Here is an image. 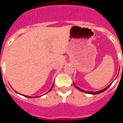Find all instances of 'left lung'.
Here are the masks:
<instances>
[{
    "label": "left lung",
    "mask_w": 123,
    "mask_h": 123,
    "mask_svg": "<svg viewBox=\"0 0 123 123\" xmlns=\"http://www.w3.org/2000/svg\"><path fill=\"white\" fill-rule=\"evenodd\" d=\"M111 84H110V85H109L107 87V88H104L103 90H102L99 91V92H86V91L83 90H82V89H80V88H78V87H77V86H76V85H75V84H74L75 87H76V88H77L78 90H80V91H82V92H83L88 93H90V94H99V93H101L103 92L104 91H105L106 90H107V88H108L109 87V86H111Z\"/></svg>",
    "instance_id": "1"
}]
</instances>
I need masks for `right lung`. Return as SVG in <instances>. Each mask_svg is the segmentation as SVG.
<instances>
[{
    "instance_id": "add662e5",
    "label": "right lung",
    "mask_w": 123,
    "mask_h": 123,
    "mask_svg": "<svg viewBox=\"0 0 123 123\" xmlns=\"http://www.w3.org/2000/svg\"><path fill=\"white\" fill-rule=\"evenodd\" d=\"M52 88H53V87H52ZM52 88H51V89H52ZM51 90H50L49 91H51ZM24 96H25V97H27V98H31V97H30V96H26V95H24Z\"/></svg>"
}]
</instances>
